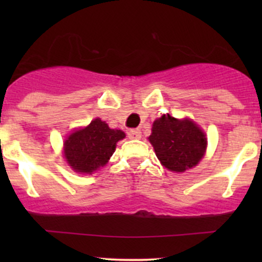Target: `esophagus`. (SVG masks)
Listing matches in <instances>:
<instances>
[{
  "label": "esophagus",
  "instance_id": "obj_1",
  "mask_svg": "<svg viewBox=\"0 0 262 262\" xmlns=\"http://www.w3.org/2000/svg\"><path fill=\"white\" fill-rule=\"evenodd\" d=\"M128 137H129V139H133V140L140 139V138H141V132L139 130V129H132V130H129Z\"/></svg>",
  "mask_w": 262,
  "mask_h": 262
}]
</instances>
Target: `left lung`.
<instances>
[{
  "label": "left lung",
  "mask_w": 262,
  "mask_h": 262,
  "mask_svg": "<svg viewBox=\"0 0 262 262\" xmlns=\"http://www.w3.org/2000/svg\"><path fill=\"white\" fill-rule=\"evenodd\" d=\"M149 140L161 164L175 172L196 166L207 146L206 135L193 122L169 114L154 122Z\"/></svg>",
  "instance_id": "obj_1"
}]
</instances>
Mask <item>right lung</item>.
Masks as SVG:
<instances>
[{
  "label": "right lung",
  "instance_id": "obj_1",
  "mask_svg": "<svg viewBox=\"0 0 262 262\" xmlns=\"http://www.w3.org/2000/svg\"><path fill=\"white\" fill-rule=\"evenodd\" d=\"M124 137L119 129H111L106 122L95 119L65 140L66 161L76 172L91 173L107 164L116 150L117 141Z\"/></svg>",
  "mask_w": 262,
  "mask_h": 262
}]
</instances>
